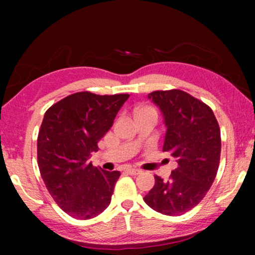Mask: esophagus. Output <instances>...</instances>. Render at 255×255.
Segmentation results:
<instances>
[{
	"instance_id": "34e87169",
	"label": "esophagus",
	"mask_w": 255,
	"mask_h": 255,
	"mask_svg": "<svg viewBox=\"0 0 255 255\" xmlns=\"http://www.w3.org/2000/svg\"><path fill=\"white\" fill-rule=\"evenodd\" d=\"M127 172L128 174H130V175H138V174L141 173V170L137 168H127Z\"/></svg>"
}]
</instances>
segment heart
Returning <instances> with one entry per match:
<instances>
[{
	"instance_id": "1",
	"label": "heart",
	"mask_w": 255,
	"mask_h": 255,
	"mask_svg": "<svg viewBox=\"0 0 255 255\" xmlns=\"http://www.w3.org/2000/svg\"><path fill=\"white\" fill-rule=\"evenodd\" d=\"M147 111H151V113H155V110H154V109H152V108H148V107H146V108H141V109H139L137 114H141V113H147ZM155 114H156V113H155Z\"/></svg>"
}]
</instances>
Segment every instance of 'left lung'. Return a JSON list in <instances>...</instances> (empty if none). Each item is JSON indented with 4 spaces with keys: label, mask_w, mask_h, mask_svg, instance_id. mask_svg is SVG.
<instances>
[{
    "label": "left lung",
    "mask_w": 255,
    "mask_h": 255,
    "mask_svg": "<svg viewBox=\"0 0 255 255\" xmlns=\"http://www.w3.org/2000/svg\"><path fill=\"white\" fill-rule=\"evenodd\" d=\"M147 97L161 111L167 128L162 151L176 160L177 167L168 181L155 175L144 201L162 215H183L203 200L217 175L218 122L207 104L182 90H156Z\"/></svg>",
    "instance_id": "1"
}]
</instances>
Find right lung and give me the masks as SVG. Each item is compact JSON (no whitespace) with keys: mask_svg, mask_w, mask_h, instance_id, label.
Masks as SVG:
<instances>
[{"mask_svg":"<svg viewBox=\"0 0 255 255\" xmlns=\"http://www.w3.org/2000/svg\"><path fill=\"white\" fill-rule=\"evenodd\" d=\"M128 96L75 93L44 115L37 140L40 175L53 200L73 218H94L109 207L121 173L94 167L88 159Z\"/></svg>","mask_w":255,"mask_h":255,"instance_id":"add662e5","label":"right lung"}]
</instances>
